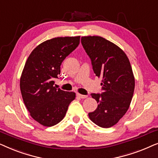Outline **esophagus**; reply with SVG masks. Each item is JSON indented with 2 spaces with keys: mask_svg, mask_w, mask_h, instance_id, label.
<instances>
[{
  "mask_svg": "<svg viewBox=\"0 0 158 158\" xmlns=\"http://www.w3.org/2000/svg\"><path fill=\"white\" fill-rule=\"evenodd\" d=\"M77 96L81 98H86L88 97V96H85V95H82V94H77Z\"/></svg>",
  "mask_w": 158,
  "mask_h": 158,
  "instance_id": "1",
  "label": "esophagus"
}]
</instances>
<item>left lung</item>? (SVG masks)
<instances>
[{"label": "left lung", "mask_w": 158, "mask_h": 158, "mask_svg": "<svg viewBox=\"0 0 158 158\" xmlns=\"http://www.w3.org/2000/svg\"><path fill=\"white\" fill-rule=\"evenodd\" d=\"M81 43L94 73L102 78L101 94H90L98 107L88 116L98 126L109 128L123 117L131 103L135 85L132 69L124 52L110 41L89 36L81 37Z\"/></svg>", "instance_id": "obj_1"}]
</instances>
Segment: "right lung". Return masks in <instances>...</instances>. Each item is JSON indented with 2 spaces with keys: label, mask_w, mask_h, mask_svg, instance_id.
Returning a JSON list of instances; mask_svg holds the SVG:
<instances>
[{
  "label": "right lung",
  "mask_w": 158,
  "mask_h": 158,
  "mask_svg": "<svg viewBox=\"0 0 158 158\" xmlns=\"http://www.w3.org/2000/svg\"><path fill=\"white\" fill-rule=\"evenodd\" d=\"M81 36L57 37L38 45L28 57L20 79L24 104L34 120L52 127L63 119L75 98L74 92L57 88L54 80L60 74L62 62L80 43Z\"/></svg>",
  "instance_id": "1"
}]
</instances>
